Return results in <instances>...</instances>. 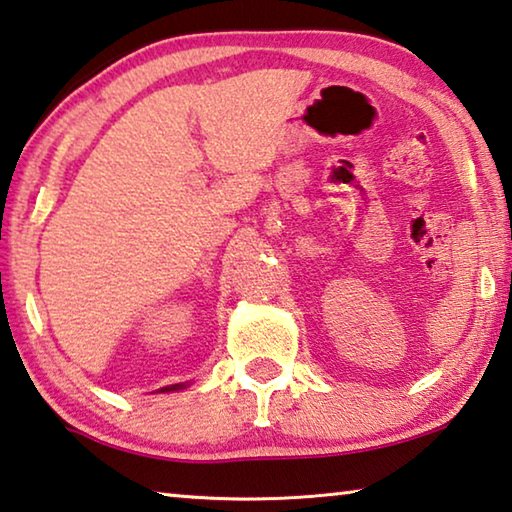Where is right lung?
<instances>
[{"label": "right lung", "mask_w": 512, "mask_h": 512, "mask_svg": "<svg viewBox=\"0 0 512 512\" xmlns=\"http://www.w3.org/2000/svg\"><path fill=\"white\" fill-rule=\"evenodd\" d=\"M182 387H186L184 383H180V385H168V387H161L159 392H175V389H182Z\"/></svg>", "instance_id": "1"}]
</instances>
